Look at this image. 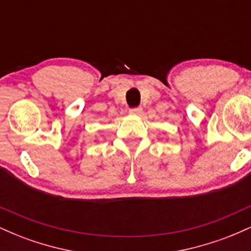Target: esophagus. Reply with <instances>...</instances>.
<instances>
[{"label":"esophagus","mask_w":251,"mask_h":251,"mask_svg":"<svg viewBox=\"0 0 251 251\" xmlns=\"http://www.w3.org/2000/svg\"><path fill=\"white\" fill-rule=\"evenodd\" d=\"M129 113L134 114V116H139V114L143 113V108L142 107H135V108H131L129 109Z\"/></svg>","instance_id":"34e87169"}]
</instances>
